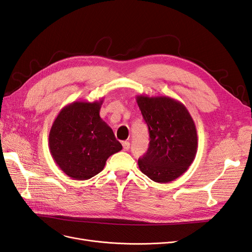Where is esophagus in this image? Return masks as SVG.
Instances as JSON below:
<instances>
[{
    "instance_id": "obj_1",
    "label": "esophagus",
    "mask_w": 252,
    "mask_h": 252,
    "mask_svg": "<svg viewBox=\"0 0 252 252\" xmlns=\"http://www.w3.org/2000/svg\"><path fill=\"white\" fill-rule=\"evenodd\" d=\"M122 145H123V149H124L125 151H127V150L129 149V147H130V143H129V142H126V141L122 142Z\"/></svg>"
}]
</instances>
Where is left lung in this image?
<instances>
[{"label": "left lung", "mask_w": 252, "mask_h": 252, "mask_svg": "<svg viewBox=\"0 0 252 252\" xmlns=\"http://www.w3.org/2000/svg\"><path fill=\"white\" fill-rule=\"evenodd\" d=\"M148 126L149 147L139 158L140 170L157 183H168L186 172L197 150L194 122L184 104L169 96L136 95Z\"/></svg>", "instance_id": "obj_1"}]
</instances>
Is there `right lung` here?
<instances>
[{
  "label": "right lung",
  "instance_id": "right-lung-1",
  "mask_svg": "<svg viewBox=\"0 0 252 252\" xmlns=\"http://www.w3.org/2000/svg\"><path fill=\"white\" fill-rule=\"evenodd\" d=\"M103 100L75 101L62 108L49 132V150L68 177L84 181L100 173L107 158L122 150L112 129L100 117Z\"/></svg>",
  "mask_w": 252,
  "mask_h": 252
}]
</instances>
